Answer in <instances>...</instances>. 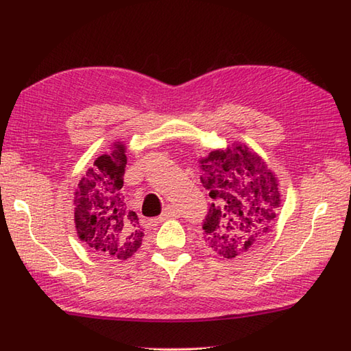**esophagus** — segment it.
Returning <instances> with one entry per match:
<instances>
[{"mask_svg":"<svg viewBox=\"0 0 351 351\" xmlns=\"http://www.w3.org/2000/svg\"><path fill=\"white\" fill-rule=\"evenodd\" d=\"M178 217H180V212H178V209H176V207H173V206H168L165 212L160 215V221H167V219L178 218Z\"/></svg>","mask_w":351,"mask_h":351,"instance_id":"obj_1","label":"esophagus"}]
</instances>
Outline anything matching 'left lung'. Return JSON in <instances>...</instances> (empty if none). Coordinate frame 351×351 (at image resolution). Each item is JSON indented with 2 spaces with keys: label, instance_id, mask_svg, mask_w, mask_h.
Segmentation results:
<instances>
[{
  "label": "left lung",
  "instance_id": "left-lung-1",
  "mask_svg": "<svg viewBox=\"0 0 351 351\" xmlns=\"http://www.w3.org/2000/svg\"><path fill=\"white\" fill-rule=\"evenodd\" d=\"M199 168L213 199L203 224L204 245L224 259L252 253L274 227L282 204L274 171L242 142L213 149Z\"/></svg>",
  "mask_w": 351,
  "mask_h": 351
}]
</instances>
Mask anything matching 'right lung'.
<instances>
[{"label": "right lung", "mask_w": 351, "mask_h": 351, "mask_svg": "<svg viewBox=\"0 0 351 351\" xmlns=\"http://www.w3.org/2000/svg\"><path fill=\"white\" fill-rule=\"evenodd\" d=\"M86 171L74 192V221L78 239L103 259L127 261L138 252L144 232L136 212L125 204L123 186L125 145L113 142Z\"/></svg>", "instance_id": "right-lung-1"}]
</instances>
